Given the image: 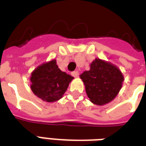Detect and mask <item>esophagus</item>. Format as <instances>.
Listing matches in <instances>:
<instances>
[{
    "label": "esophagus",
    "instance_id": "esophagus-1",
    "mask_svg": "<svg viewBox=\"0 0 146 146\" xmlns=\"http://www.w3.org/2000/svg\"><path fill=\"white\" fill-rule=\"evenodd\" d=\"M78 75H79V73H78V72H77V71H74V72H73V73H72V76H74V77H77V76H78Z\"/></svg>",
    "mask_w": 146,
    "mask_h": 146
}]
</instances>
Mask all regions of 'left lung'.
Returning a JSON list of instances; mask_svg holds the SVG:
<instances>
[{
    "instance_id": "obj_1",
    "label": "left lung",
    "mask_w": 146,
    "mask_h": 146,
    "mask_svg": "<svg viewBox=\"0 0 146 146\" xmlns=\"http://www.w3.org/2000/svg\"><path fill=\"white\" fill-rule=\"evenodd\" d=\"M80 76L90 101L98 106L107 104L116 98L123 81L122 73L116 66L99 58H95L90 65V70Z\"/></svg>"
}]
</instances>
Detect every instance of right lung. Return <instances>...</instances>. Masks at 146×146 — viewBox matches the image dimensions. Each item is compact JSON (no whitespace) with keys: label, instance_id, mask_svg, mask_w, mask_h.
Masks as SVG:
<instances>
[{"label":"right lung","instance_id":"obj_1","mask_svg":"<svg viewBox=\"0 0 146 146\" xmlns=\"http://www.w3.org/2000/svg\"><path fill=\"white\" fill-rule=\"evenodd\" d=\"M73 77L58 68L56 60L50 61L36 67L31 73V90L43 101H58L65 94Z\"/></svg>","mask_w":146,"mask_h":146}]
</instances>
